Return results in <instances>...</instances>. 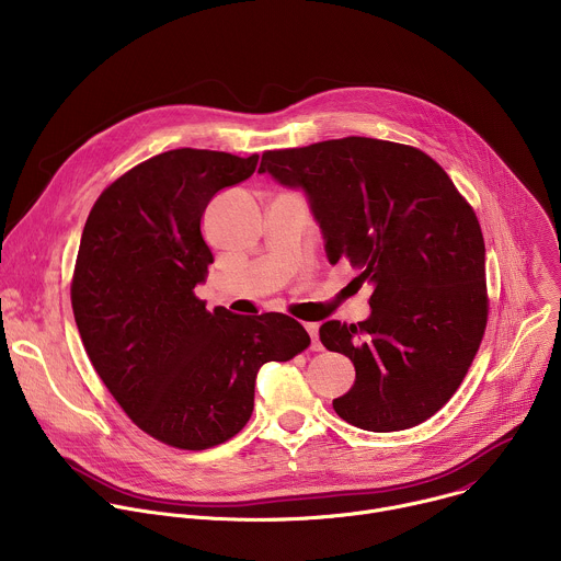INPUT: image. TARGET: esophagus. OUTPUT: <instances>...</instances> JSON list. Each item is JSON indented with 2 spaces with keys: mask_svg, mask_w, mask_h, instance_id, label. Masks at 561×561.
I'll list each match as a JSON object with an SVG mask.
<instances>
[{
  "mask_svg": "<svg viewBox=\"0 0 561 561\" xmlns=\"http://www.w3.org/2000/svg\"><path fill=\"white\" fill-rule=\"evenodd\" d=\"M304 329H306V333L310 335V348H312V351H322V344H319V340H317L319 327H317V324H304Z\"/></svg>",
  "mask_w": 561,
  "mask_h": 561,
  "instance_id": "obj_1",
  "label": "esophagus"
}]
</instances>
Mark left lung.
<instances>
[{"label": "left lung", "mask_w": 561, "mask_h": 561, "mask_svg": "<svg viewBox=\"0 0 561 561\" xmlns=\"http://www.w3.org/2000/svg\"><path fill=\"white\" fill-rule=\"evenodd\" d=\"M299 186L327 239L373 286L366 322L322 324L355 366L335 413L364 431L413 428L459 388L489 322L486 249L472 206L424 150L342 137L266 150L260 173Z\"/></svg>", "instance_id": "1"}]
</instances>
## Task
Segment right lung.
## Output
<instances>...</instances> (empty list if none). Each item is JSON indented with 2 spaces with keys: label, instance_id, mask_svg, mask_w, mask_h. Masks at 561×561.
Segmentation results:
<instances>
[{
  "label": "right lung",
  "instance_id": "add662e5",
  "mask_svg": "<svg viewBox=\"0 0 561 561\" xmlns=\"http://www.w3.org/2000/svg\"><path fill=\"white\" fill-rule=\"evenodd\" d=\"M260 154L178 148L102 191L70 282L72 314L93 368L144 433L206 450L247 426L255 377L310 337L284 312H213L195 295L213 253L202 217L213 195L249 180Z\"/></svg>",
  "mask_w": 561,
  "mask_h": 561
}]
</instances>
